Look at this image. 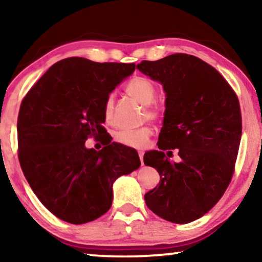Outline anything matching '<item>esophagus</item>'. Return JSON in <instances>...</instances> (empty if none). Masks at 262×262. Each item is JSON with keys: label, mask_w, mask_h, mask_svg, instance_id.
<instances>
[{"label": "esophagus", "mask_w": 262, "mask_h": 262, "mask_svg": "<svg viewBox=\"0 0 262 262\" xmlns=\"http://www.w3.org/2000/svg\"><path fill=\"white\" fill-rule=\"evenodd\" d=\"M138 156H139V160H141V163H142V166H143V164H144V162H143V156H144V154H143L142 151H139L138 152Z\"/></svg>", "instance_id": "obj_1"}]
</instances>
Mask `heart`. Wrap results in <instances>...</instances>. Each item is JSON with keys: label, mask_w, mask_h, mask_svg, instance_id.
<instances>
[{"label": "heart", "mask_w": 262, "mask_h": 262, "mask_svg": "<svg viewBox=\"0 0 262 262\" xmlns=\"http://www.w3.org/2000/svg\"><path fill=\"white\" fill-rule=\"evenodd\" d=\"M125 92L131 98L137 100L142 105H145L144 118H149L150 120H161L164 116V106L160 100L155 99L156 96V85L151 80L144 76H135L125 85ZM114 106V95L110 94L105 100L103 105V112L105 117L108 118L113 113ZM152 128L148 126H142L139 128H123L116 132L114 139L121 145L128 146V148L143 149L148 145L149 139L152 136Z\"/></svg>", "instance_id": "obj_1"}]
</instances>
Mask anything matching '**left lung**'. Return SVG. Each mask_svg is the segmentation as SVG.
<instances>
[{"instance_id": "left-lung-1", "label": "left lung", "mask_w": 262, "mask_h": 262, "mask_svg": "<svg viewBox=\"0 0 262 262\" xmlns=\"http://www.w3.org/2000/svg\"><path fill=\"white\" fill-rule=\"evenodd\" d=\"M137 69L161 82L167 95L160 150L144 155L160 174L145 204L163 220L189 223L216 205L234 175L242 135L238 98L213 67L192 55L142 60ZM174 148L179 163L164 154Z\"/></svg>"}]
</instances>
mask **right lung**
I'll return each instance as SVG.
<instances>
[{
  "mask_svg": "<svg viewBox=\"0 0 262 262\" xmlns=\"http://www.w3.org/2000/svg\"><path fill=\"white\" fill-rule=\"evenodd\" d=\"M135 68L70 57L53 64L21 101V169L42 205L59 220L83 224L105 214L114 180L141 166L136 150L111 143L108 136L100 152L84 146L88 138L106 135L105 100Z\"/></svg>",
  "mask_w": 262,
  "mask_h": 262,
  "instance_id": "obj_1",
  "label": "right lung"
}]
</instances>
